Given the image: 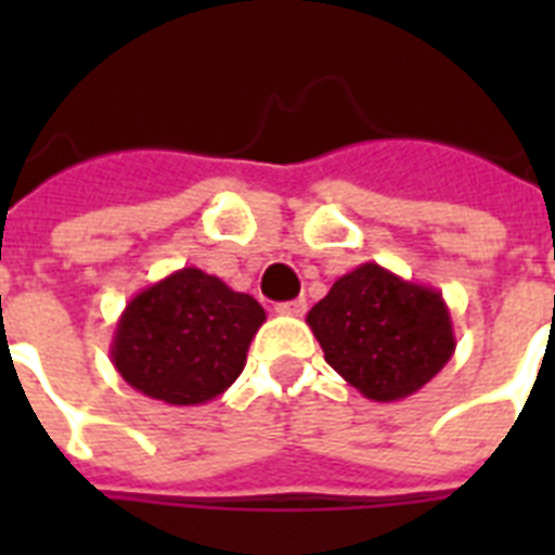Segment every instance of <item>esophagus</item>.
Here are the masks:
<instances>
[{
	"instance_id": "esophagus-1",
	"label": "esophagus",
	"mask_w": 555,
	"mask_h": 555,
	"mask_svg": "<svg viewBox=\"0 0 555 555\" xmlns=\"http://www.w3.org/2000/svg\"><path fill=\"white\" fill-rule=\"evenodd\" d=\"M305 308H308L305 299H291V302H279L276 313L279 317H302Z\"/></svg>"
}]
</instances>
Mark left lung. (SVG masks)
<instances>
[{
  "label": "left lung",
  "mask_w": 555,
  "mask_h": 555,
  "mask_svg": "<svg viewBox=\"0 0 555 555\" xmlns=\"http://www.w3.org/2000/svg\"><path fill=\"white\" fill-rule=\"evenodd\" d=\"M325 360L374 403L421 391L455 354L452 317L440 291L365 261L308 311Z\"/></svg>",
  "instance_id": "left-lung-1"
}]
</instances>
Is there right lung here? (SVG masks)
Returning <instances> with one entry per match:
<instances>
[{"instance_id": "1", "label": "right lung", "mask_w": 555, "mask_h": 555, "mask_svg": "<svg viewBox=\"0 0 555 555\" xmlns=\"http://www.w3.org/2000/svg\"><path fill=\"white\" fill-rule=\"evenodd\" d=\"M264 320L250 294L198 268H181L126 305L112 337V363L152 400L209 403L242 374Z\"/></svg>"}]
</instances>
